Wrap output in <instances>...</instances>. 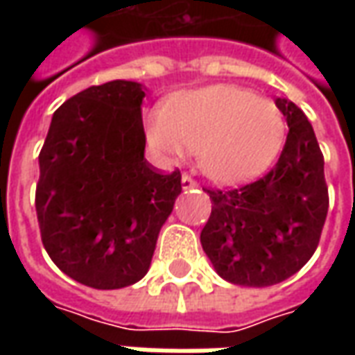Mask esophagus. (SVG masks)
I'll list each match as a JSON object with an SVG mask.
<instances>
[{"instance_id":"esophagus-1","label":"esophagus","mask_w":355,"mask_h":355,"mask_svg":"<svg viewBox=\"0 0 355 355\" xmlns=\"http://www.w3.org/2000/svg\"><path fill=\"white\" fill-rule=\"evenodd\" d=\"M196 186H198V182L190 175H182V190H190V188H196Z\"/></svg>"}]
</instances>
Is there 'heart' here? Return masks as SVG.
I'll return each instance as SVG.
<instances>
[{"mask_svg":"<svg viewBox=\"0 0 355 355\" xmlns=\"http://www.w3.org/2000/svg\"><path fill=\"white\" fill-rule=\"evenodd\" d=\"M157 154L184 159L198 150L201 171L218 184H241L272 165L285 140L282 110L251 89L211 85L173 96L148 119Z\"/></svg>","mask_w":355,"mask_h":355,"instance_id":"heart-1","label":"heart"}]
</instances>
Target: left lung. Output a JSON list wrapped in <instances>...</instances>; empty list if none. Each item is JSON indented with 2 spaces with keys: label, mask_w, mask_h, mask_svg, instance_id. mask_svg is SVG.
I'll list each match as a JSON object with an SVG mask.
<instances>
[{
  "label": "left lung",
  "mask_w": 355,
  "mask_h": 355,
  "mask_svg": "<svg viewBox=\"0 0 355 355\" xmlns=\"http://www.w3.org/2000/svg\"><path fill=\"white\" fill-rule=\"evenodd\" d=\"M289 125L275 167L236 190H205L213 209L201 247L234 285L268 287L297 274L320 243L329 209L323 154L295 102L275 98Z\"/></svg>",
  "instance_id": "obj_1"
}]
</instances>
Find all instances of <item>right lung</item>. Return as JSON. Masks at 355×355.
Here are the masks:
<instances>
[{
	"instance_id": "obj_1",
	"label": "right lung",
	"mask_w": 355,
	"mask_h": 355,
	"mask_svg": "<svg viewBox=\"0 0 355 355\" xmlns=\"http://www.w3.org/2000/svg\"><path fill=\"white\" fill-rule=\"evenodd\" d=\"M144 89L93 85L53 114L40 152L35 211L51 261L93 289L146 275L162 226L182 192L180 171L144 159Z\"/></svg>"
}]
</instances>
